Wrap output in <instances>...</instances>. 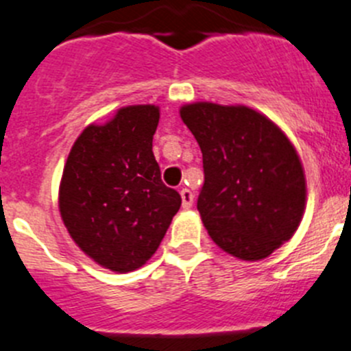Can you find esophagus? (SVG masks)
I'll use <instances>...</instances> for the list:
<instances>
[{
    "instance_id": "esophagus-1",
    "label": "esophagus",
    "mask_w": 351,
    "mask_h": 351,
    "mask_svg": "<svg viewBox=\"0 0 351 351\" xmlns=\"http://www.w3.org/2000/svg\"><path fill=\"white\" fill-rule=\"evenodd\" d=\"M180 195H182V206L185 208V210H189V208L192 206V203H194V194H192L189 189H182V191H180Z\"/></svg>"
}]
</instances>
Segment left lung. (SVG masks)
Wrapping results in <instances>:
<instances>
[{
    "label": "left lung",
    "mask_w": 351,
    "mask_h": 351,
    "mask_svg": "<svg viewBox=\"0 0 351 351\" xmlns=\"http://www.w3.org/2000/svg\"><path fill=\"white\" fill-rule=\"evenodd\" d=\"M203 152L197 210L208 234L241 261H261L289 241L306 208V176L285 132L245 105L210 101L180 108Z\"/></svg>",
    "instance_id": "8db88e82"
}]
</instances>
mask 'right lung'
I'll use <instances>...</instances> for the list:
<instances>
[{
  "instance_id": "right-lung-1",
  "label": "right lung",
  "mask_w": 351,
  "mask_h": 351,
  "mask_svg": "<svg viewBox=\"0 0 351 351\" xmlns=\"http://www.w3.org/2000/svg\"><path fill=\"white\" fill-rule=\"evenodd\" d=\"M156 105L122 106L89 124L69 150L59 211L69 236L105 269L129 273L156 254L182 197L160 180L152 140Z\"/></svg>"
}]
</instances>
